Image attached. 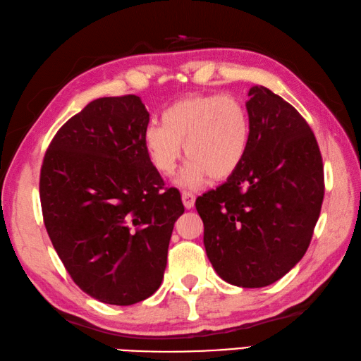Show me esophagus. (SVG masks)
Listing matches in <instances>:
<instances>
[{
  "instance_id": "1",
  "label": "esophagus",
  "mask_w": 361,
  "mask_h": 361,
  "mask_svg": "<svg viewBox=\"0 0 361 361\" xmlns=\"http://www.w3.org/2000/svg\"><path fill=\"white\" fill-rule=\"evenodd\" d=\"M182 201H184V206L187 209H192L195 206V195L190 192H182Z\"/></svg>"
}]
</instances>
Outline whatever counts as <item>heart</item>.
Returning <instances> with one entry per match:
<instances>
[{"instance_id":"b5f03b06","label":"heart","mask_w":361,"mask_h":361,"mask_svg":"<svg viewBox=\"0 0 361 361\" xmlns=\"http://www.w3.org/2000/svg\"><path fill=\"white\" fill-rule=\"evenodd\" d=\"M250 120L241 101L230 94H190L161 116V125L144 130L145 155L158 174L169 177L182 158H190L179 176L182 187L197 188L207 177L228 179L247 154Z\"/></svg>"}]
</instances>
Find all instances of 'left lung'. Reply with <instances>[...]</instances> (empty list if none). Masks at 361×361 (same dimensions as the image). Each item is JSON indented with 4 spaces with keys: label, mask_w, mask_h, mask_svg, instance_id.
<instances>
[{
    "label": "left lung",
    "mask_w": 361,
    "mask_h": 361,
    "mask_svg": "<svg viewBox=\"0 0 361 361\" xmlns=\"http://www.w3.org/2000/svg\"><path fill=\"white\" fill-rule=\"evenodd\" d=\"M245 103L247 154L235 174L197 198L212 268L231 286L260 288L306 254L325 193L324 163L301 114L267 87Z\"/></svg>",
    "instance_id": "8db88e82"
}]
</instances>
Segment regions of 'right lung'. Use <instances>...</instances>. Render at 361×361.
<instances>
[{
	"label": "right lung",
	"mask_w": 361,
	"mask_h": 361,
	"mask_svg": "<svg viewBox=\"0 0 361 361\" xmlns=\"http://www.w3.org/2000/svg\"><path fill=\"white\" fill-rule=\"evenodd\" d=\"M149 112L136 94L98 98L56 131L44 155V225L71 279L92 298L130 306L161 286L184 214L145 155Z\"/></svg>",
	"instance_id": "obj_1"
}]
</instances>
